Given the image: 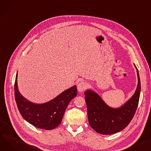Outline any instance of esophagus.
Here are the masks:
<instances>
[{"instance_id": "obj_1", "label": "esophagus", "mask_w": 151, "mask_h": 151, "mask_svg": "<svg viewBox=\"0 0 151 151\" xmlns=\"http://www.w3.org/2000/svg\"><path fill=\"white\" fill-rule=\"evenodd\" d=\"M86 87H87L86 83L85 82H83V81L79 83L77 85V89H78L79 92H83L84 90H86Z\"/></svg>"}]
</instances>
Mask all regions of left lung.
<instances>
[{"label": "left lung", "mask_w": 151, "mask_h": 151, "mask_svg": "<svg viewBox=\"0 0 151 151\" xmlns=\"http://www.w3.org/2000/svg\"><path fill=\"white\" fill-rule=\"evenodd\" d=\"M134 65L138 76L137 87L132 96L121 107L109 106L92 89L85 92L88 123L96 132L103 135L114 134L124 129L131 122L138 104L141 90L138 70Z\"/></svg>", "instance_id": "obj_1"}]
</instances>
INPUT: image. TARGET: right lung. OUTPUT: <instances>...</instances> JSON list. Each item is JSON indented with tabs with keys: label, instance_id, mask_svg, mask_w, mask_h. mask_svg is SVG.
Masks as SVG:
<instances>
[{
	"label": "right lung",
	"instance_id": "right-lung-1",
	"mask_svg": "<svg viewBox=\"0 0 151 151\" xmlns=\"http://www.w3.org/2000/svg\"><path fill=\"white\" fill-rule=\"evenodd\" d=\"M17 79V73L14 84L15 99L19 112L26 121L45 130L53 129L61 124L68 104L77 95L76 86L64 90L47 103L36 104L28 101L19 92Z\"/></svg>",
	"mask_w": 151,
	"mask_h": 151
}]
</instances>
